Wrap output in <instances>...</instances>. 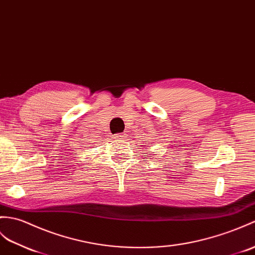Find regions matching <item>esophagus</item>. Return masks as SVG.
I'll return each instance as SVG.
<instances>
[{
  "label": "esophagus",
  "instance_id": "34e87169",
  "mask_svg": "<svg viewBox=\"0 0 255 255\" xmlns=\"http://www.w3.org/2000/svg\"><path fill=\"white\" fill-rule=\"evenodd\" d=\"M126 138V133L125 132H121V133H116L115 134V139H118V140H123Z\"/></svg>",
  "mask_w": 255,
  "mask_h": 255
}]
</instances>
